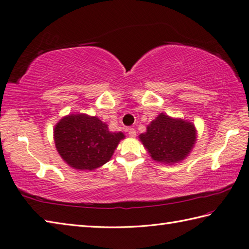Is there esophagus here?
<instances>
[{"instance_id": "obj_1", "label": "esophagus", "mask_w": 249, "mask_h": 249, "mask_svg": "<svg viewBox=\"0 0 249 249\" xmlns=\"http://www.w3.org/2000/svg\"><path fill=\"white\" fill-rule=\"evenodd\" d=\"M128 130V135H129V137H131V138H135L136 137V130H135V128H128L127 129Z\"/></svg>"}]
</instances>
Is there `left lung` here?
I'll return each mask as SVG.
<instances>
[{
    "label": "left lung",
    "mask_w": 249,
    "mask_h": 249,
    "mask_svg": "<svg viewBox=\"0 0 249 249\" xmlns=\"http://www.w3.org/2000/svg\"><path fill=\"white\" fill-rule=\"evenodd\" d=\"M143 147L154 160L164 164L181 162L196 141V129L191 122L160 113L139 135Z\"/></svg>",
    "instance_id": "obj_1"
}]
</instances>
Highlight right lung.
<instances>
[{
	"mask_svg": "<svg viewBox=\"0 0 249 249\" xmlns=\"http://www.w3.org/2000/svg\"><path fill=\"white\" fill-rule=\"evenodd\" d=\"M125 136L112 133L97 116L69 114L53 128L56 149L72 168L94 170L106 164Z\"/></svg>",
	"mask_w": 249,
	"mask_h": 249,
	"instance_id": "add662e5",
	"label": "right lung"
}]
</instances>
